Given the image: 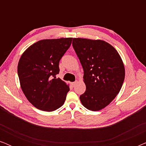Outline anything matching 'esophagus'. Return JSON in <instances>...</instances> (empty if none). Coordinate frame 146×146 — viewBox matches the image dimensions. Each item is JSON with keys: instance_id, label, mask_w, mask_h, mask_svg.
<instances>
[{"instance_id": "obj_1", "label": "esophagus", "mask_w": 146, "mask_h": 146, "mask_svg": "<svg viewBox=\"0 0 146 146\" xmlns=\"http://www.w3.org/2000/svg\"><path fill=\"white\" fill-rule=\"evenodd\" d=\"M76 83H77V81H76V82H72L71 84L74 87V86H75L76 84Z\"/></svg>"}]
</instances>
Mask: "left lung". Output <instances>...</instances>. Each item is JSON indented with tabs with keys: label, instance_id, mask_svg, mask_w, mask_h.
Returning a JSON list of instances; mask_svg holds the SVG:
<instances>
[{
	"label": "left lung",
	"instance_id": "1",
	"mask_svg": "<svg viewBox=\"0 0 146 146\" xmlns=\"http://www.w3.org/2000/svg\"><path fill=\"white\" fill-rule=\"evenodd\" d=\"M72 46L84 70L85 92L82 105L92 111L107 106L122 86L125 69L116 50L101 40L73 38Z\"/></svg>",
	"mask_w": 146,
	"mask_h": 146
}]
</instances>
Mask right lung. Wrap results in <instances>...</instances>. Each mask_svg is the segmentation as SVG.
<instances>
[{
    "label": "right lung",
    "instance_id": "1",
    "mask_svg": "<svg viewBox=\"0 0 146 146\" xmlns=\"http://www.w3.org/2000/svg\"><path fill=\"white\" fill-rule=\"evenodd\" d=\"M72 38L38 41L26 50L18 64L23 90L30 102L40 110L52 111L64 103L69 86L56 79L59 62L70 46Z\"/></svg>",
    "mask_w": 146,
    "mask_h": 146
}]
</instances>
